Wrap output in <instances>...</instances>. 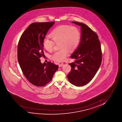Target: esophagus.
<instances>
[{
  "mask_svg": "<svg viewBox=\"0 0 122 122\" xmlns=\"http://www.w3.org/2000/svg\"><path fill=\"white\" fill-rule=\"evenodd\" d=\"M63 65V63H61L59 65V67H62V66Z\"/></svg>",
  "mask_w": 122,
  "mask_h": 122,
  "instance_id": "esophagus-1",
  "label": "esophagus"
}]
</instances>
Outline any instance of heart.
Masks as SVG:
<instances>
[{"instance_id": "obj_1", "label": "heart", "mask_w": 122, "mask_h": 122, "mask_svg": "<svg viewBox=\"0 0 122 122\" xmlns=\"http://www.w3.org/2000/svg\"><path fill=\"white\" fill-rule=\"evenodd\" d=\"M50 36L52 40L48 37L44 39V48L51 52L53 50L55 44H59L60 50L55 52L52 55V58L56 62H63L68 55L69 51L73 52L78 47L81 39V32L76 26L60 25L52 30Z\"/></svg>"}]
</instances>
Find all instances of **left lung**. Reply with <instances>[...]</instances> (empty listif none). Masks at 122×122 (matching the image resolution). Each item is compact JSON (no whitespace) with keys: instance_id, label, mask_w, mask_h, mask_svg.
I'll return each instance as SVG.
<instances>
[{"instance_id":"8db88e82","label":"left lung","mask_w":122,"mask_h":122,"mask_svg":"<svg viewBox=\"0 0 122 122\" xmlns=\"http://www.w3.org/2000/svg\"><path fill=\"white\" fill-rule=\"evenodd\" d=\"M72 23L81 26L82 35L80 45L71 56L75 60L69 64L72 68L67 76L70 83L79 87L89 83L97 73L102 62V50L96 32L82 23Z\"/></svg>"}]
</instances>
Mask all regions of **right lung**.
Here are the masks:
<instances>
[{
	"instance_id": "1",
	"label": "right lung",
	"mask_w": 122,
	"mask_h": 122,
	"mask_svg": "<svg viewBox=\"0 0 122 122\" xmlns=\"http://www.w3.org/2000/svg\"><path fill=\"white\" fill-rule=\"evenodd\" d=\"M55 22H35L22 34L17 46V59L25 77L31 83L42 87L52 80L58 66L48 62L41 63L44 56L43 41Z\"/></svg>"
}]
</instances>
